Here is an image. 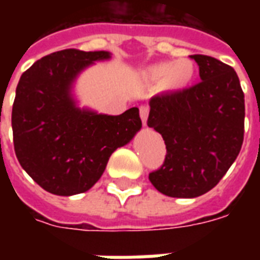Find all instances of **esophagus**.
<instances>
[{
    "label": "esophagus",
    "mask_w": 260,
    "mask_h": 260,
    "mask_svg": "<svg viewBox=\"0 0 260 260\" xmlns=\"http://www.w3.org/2000/svg\"><path fill=\"white\" fill-rule=\"evenodd\" d=\"M139 113H141L142 122H143V125H146L147 115H149V106L147 104H142L141 107H139Z\"/></svg>",
    "instance_id": "34e87169"
}]
</instances>
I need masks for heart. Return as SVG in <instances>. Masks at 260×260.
<instances>
[{
  "mask_svg": "<svg viewBox=\"0 0 260 260\" xmlns=\"http://www.w3.org/2000/svg\"><path fill=\"white\" fill-rule=\"evenodd\" d=\"M149 75L153 79H167L171 86L180 87L186 85L193 76V65L189 59H180L177 62L166 61L158 62L149 68Z\"/></svg>",
  "mask_w": 260,
  "mask_h": 260,
  "instance_id": "obj_1",
  "label": "heart"
}]
</instances>
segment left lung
<instances>
[{
	"mask_svg": "<svg viewBox=\"0 0 260 260\" xmlns=\"http://www.w3.org/2000/svg\"><path fill=\"white\" fill-rule=\"evenodd\" d=\"M191 57L201 82L153 96L147 118L167 149L163 166L149 180L171 198H196L214 188L244 142L245 100L237 72L209 55Z\"/></svg>",
	"mask_w": 260,
	"mask_h": 260,
	"instance_id": "obj_1",
	"label": "left lung"
}]
</instances>
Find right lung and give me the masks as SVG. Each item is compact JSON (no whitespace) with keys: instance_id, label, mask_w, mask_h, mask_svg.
Here are the masks:
<instances>
[{"instance_id":"right-lung-1","label":"right lung","mask_w":260,"mask_h":260,"mask_svg":"<svg viewBox=\"0 0 260 260\" xmlns=\"http://www.w3.org/2000/svg\"><path fill=\"white\" fill-rule=\"evenodd\" d=\"M107 51L67 48L36 61L22 74L12 106L15 154L43 189L61 196L90 189L111 153L141 129L139 108L121 115L82 111L69 87L80 71Z\"/></svg>"}]
</instances>
